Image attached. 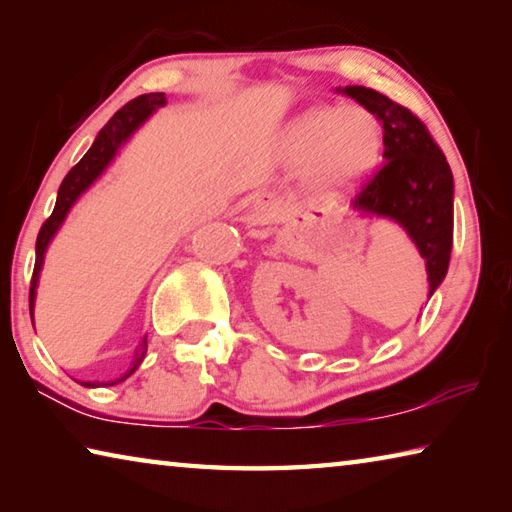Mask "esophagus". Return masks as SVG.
<instances>
[{"label": "esophagus", "mask_w": 512, "mask_h": 512, "mask_svg": "<svg viewBox=\"0 0 512 512\" xmlns=\"http://www.w3.org/2000/svg\"><path fill=\"white\" fill-rule=\"evenodd\" d=\"M253 207H255L259 219H273V216L282 210V201L277 196L264 192L255 198Z\"/></svg>", "instance_id": "34e87169"}]
</instances>
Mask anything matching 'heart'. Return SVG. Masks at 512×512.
I'll return each mask as SVG.
<instances>
[{"mask_svg":"<svg viewBox=\"0 0 512 512\" xmlns=\"http://www.w3.org/2000/svg\"><path fill=\"white\" fill-rule=\"evenodd\" d=\"M381 126L361 108H316L291 131V153L300 164H316L327 185H350L377 167Z\"/></svg>","mask_w":512,"mask_h":512,"instance_id":"1","label":"heart"}]
</instances>
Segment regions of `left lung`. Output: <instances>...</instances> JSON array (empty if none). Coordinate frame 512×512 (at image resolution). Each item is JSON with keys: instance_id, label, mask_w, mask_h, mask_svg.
Instances as JSON below:
<instances>
[{"instance_id": "obj_1", "label": "left lung", "mask_w": 512, "mask_h": 512, "mask_svg": "<svg viewBox=\"0 0 512 512\" xmlns=\"http://www.w3.org/2000/svg\"><path fill=\"white\" fill-rule=\"evenodd\" d=\"M384 126L381 169L352 201L354 210L395 219L427 259L429 293L443 282L454 241V178L445 153L424 121L377 90L350 85L341 90Z\"/></svg>"}]
</instances>
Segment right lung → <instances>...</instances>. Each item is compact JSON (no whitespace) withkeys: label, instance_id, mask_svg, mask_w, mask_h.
I'll return each mask as SVG.
<instances>
[{"label":"right lung","instance_id":"1","mask_svg":"<svg viewBox=\"0 0 512 512\" xmlns=\"http://www.w3.org/2000/svg\"><path fill=\"white\" fill-rule=\"evenodd\" d=\"M162 103H164V94L155 92V94H142V97L128 101L124 108H119L115 115L108 119V124L101 128L99 135H97V140H94V144L90 146V151L83 155V158L79 160V164H74V167L69 169L65 180H63V183H60L54 212H51V216H49L45 223H42V228L38 232V241H36V266H33L31 289H29L31 316H33V298H36L38 273H40L42 257H45V250H47L49 239L56 235L58 225L63 223V219H65L67 212H69V207L74 205L76 198H79L85 192V189H88L94 183V180L101 176V171L108 167V162L112 158H115L119 144L126 142L128 137H131V133L135 131V128L140 126L142 121L149 117L155 108L162 106ZM137 363H140V359H137ZM137 363L133 366V370L128 372V375H133L135 368H137ZM126 377H121V379H126ZM85 386H90V384H85Z\"/></svg>","mask_w":512,"mask_h":512}]
</instances>
